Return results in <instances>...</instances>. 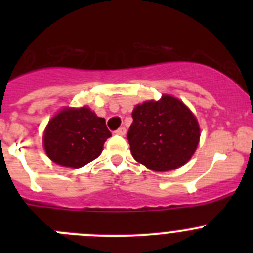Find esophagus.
Instances as JSON below:
<instances>
[{
  "label": "esophagus",
  "instance_id": "34e87169",
  "mask_svg": "<svg viewBox=\"0 0 253 253\" xmlns=\"http://www.w3.org/2000/svg\"><path fill=\"white\" fill-rule=\"evenodd\" d=\"M115 133L118 134V135H125V134H126V128H125V126H120L118 130H115Z\"/></svg>",
  "mask_w": 253,
  "mask_h": 253
}]
</instances>
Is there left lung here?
<instances>
[{"mask_svg": "<svg viewBox=\"0 0 253 253\" xmlns=\"http://www.w3.org/2000/svg\"><path fill=\"white\" fill-rule=\"evenodd\" d=\"M128 131L133 157L153 171H169L191 158L200 138L198 120L180 100L165 95L160 101L135 106Z\"/></svg>", "mask_w": 253, "mask_h": 253, "instance_id": "left-lung-1", "label": "left lung"}]
</instances>
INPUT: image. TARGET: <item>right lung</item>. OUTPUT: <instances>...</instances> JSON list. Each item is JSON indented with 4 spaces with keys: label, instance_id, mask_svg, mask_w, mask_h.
I'll list each match as a JSON object with an SVG mask.
<instances>
[{
    "label": "right lung",
    "instance_id": "add662e5",
    "mask_svg": "<svg viewBox=\"0 0 253 253\" xmlns=\"http://www.w3.org/2000/svg\"><path fill=\"white\" fill-rule=\"evenodd\" d=\"M111 137L104 118L88 107L64 109L49 122L44 133L48 157L60 166L80 169L100 156Z\"/></svg>",
    "mask_w": 253,
    "mask_h": 253
}]
</instances>
